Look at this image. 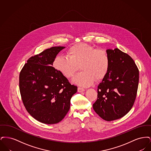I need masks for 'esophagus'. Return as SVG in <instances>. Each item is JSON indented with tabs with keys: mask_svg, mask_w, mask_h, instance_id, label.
<instances>
[{
	"mask_svg": "<svg viewBox=\"0 0 151 151\" xmlns=\"http://www.w3.org/2000/svg\"><path fill=\"white\" fill-rule=\"evenodd\" d=\"M84 91H85V89H83V88L78 87V92H84Z\"/></svg>",
	"mask_w": 151,
	"mask_h": 151,
	"instance_id": "34e87169",
	"label": "esophagus"
}]
</instances>
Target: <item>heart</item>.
Instances as JSON below:
<instances>
[{
  "mask_svg": "<svg viewBox=\"0 0 151 151\" xmlns=\"http://www.w3.org/2000/svg\"><path fill=\"white\" fill-rule=\"evenodd\" d=\"M54 67L65 78L72 79L79 70L73 81L82 86L92 85L95 79H103L109 67L108 53L102 49H96L86 43H79L67 51V56L58 55L54 59Z\"/></svg>",
  "mask_w": 151,
  "mask_h": 151,
  "instance_id": "heart-1",
  "label": "heart"
}]
</instances>
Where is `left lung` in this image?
Instances as JSON below:
<instances>
[{"instance_id":"8db88e82","label":"left lung","mask_w":151,"mask_h":151,"mask_svg":"<svg viewBox=\"0 0 151 151\" xmlns=\"http://www.w3.org/2000/svg\"><path fill=\"white\" fill-rule=\"evenodd\" d=\"M109 58L108 72L97 89L95 112L111 121L129 112L137 97L139 72L132 58L118 48L106 50Z\"/></svg>"}]
</instances>
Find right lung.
<instances>
[{
	"label": "right lung",
	"mask_w": 151,
	"mask_h": 151,
	"mask_svg": "<svg viewBox=\"0 0 151 151\" xmlns=\"http://www.w3.org/2000/svg\"><path fill=\"white\" fill-rule=\"evenodd\" d=\"M63 46L52 47L30 58L19 75L22 101L27 111L39 122H60L70 108L78 87L52 65Z\"/></svg>",
	"instance_id": "1"
}]
</instances>
